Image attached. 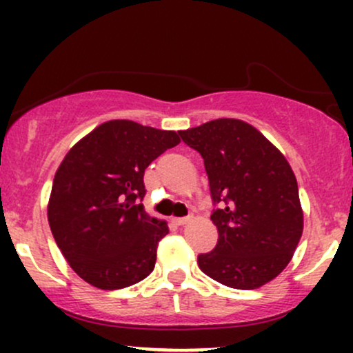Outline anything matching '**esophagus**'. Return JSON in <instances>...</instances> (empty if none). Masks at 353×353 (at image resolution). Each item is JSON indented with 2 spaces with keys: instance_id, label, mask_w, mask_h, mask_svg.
<instances>
[{
  "instance_id": "34e87169",
  "label": "esophagus",
  "mask_w": 353,
  "mask_h": 353,
  "mask_svg": "<svg viewBox=\"0 0 353 353\" xmlns=\"http://www.w3.org/2000/svg\"><path fill=\"white\" fill-rule=\"evenodd\" d=\"M189 221H190V217H177V219H174V224L184 225V224H188Z\"/></svg>"
}]
</instances>
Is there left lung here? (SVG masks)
Wrapping results in <instances>:
<instances>
[{
    "label": "left lung",
    "mask_w": 353,
    "mask_h": 353,
    "mask_svg": "<svg viewBox=\"0 0 353 353\" xmlns=\"http://www.w3.org/2000/svg\"><path fill=\"white\" fill-rule=\"evenodd\" d=\"M204 159L217 245L197 255L205 275L252 290L277 277L302 237L303 214L292 169L257 129L216 119L179 132Z\"/></svg>",
    "instance_id": "left-lung-1"
}]
</instances>
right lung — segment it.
<instances>
[{
    "label": "right lung",
    "mask_w": 353,
    "mask_h": 353,
    "mask_svg": "<svg viewBox=\"0 0 353 353\" xmlns=\"http://www.w3.org/2000/svg\"><path fill=\"white\" fill-rule=\"evenodd\" d=\"M179 144L174 131L116 119L79 141L52 181L48 221L56 244L83 281L104 290L148 277L169 228L148 216L144 171Z\"/></svg>",
    "instance_id": "right-lung-1"
}]
</instances>
